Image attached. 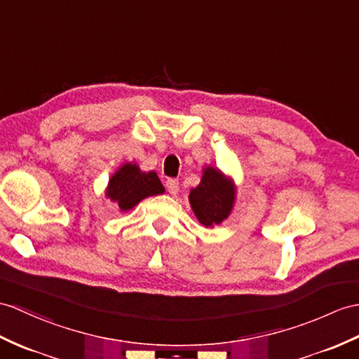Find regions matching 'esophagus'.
Segmentation results:
<instances>
[{"mask_svg": "<svg viewBox=\"0 0 359 359\" xmlns=\"http://www.w3.org/2000/svg\"><path fill=\"white\" fill-rule=\"evenodd\" d=\"M166 189L170 194H176L179 191V180L177 179H168L166 180Z\"/></svg>", "mask_w": 359, "mask_h": 359, "instance_id": "esophagus-1", "label": "esophagus"}]
</instances>
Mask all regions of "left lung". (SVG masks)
<instances>
[{"instance_id":"obj_1","label":"left lung","mask_w":359,"mask_h":359,"mask_svg":"<svg viewBox=\"0 0 359 359\" xmlns=\"http://www.w3.org/2000/svg\"><path fill=\"white\" fill-rule=\"evenodd\" d=\"M189 202L203 226L219 224L228 217L234 203V188L214 168H206L202 182L189 193Z\"/></svg>"}]
</instances>
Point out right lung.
Listing matches in <instances>:
<instances>
[{"label":"right lung","instance_id":"1","mask_svg":"<svg viewBox=\"0 0 359 359\" xmlns=\"http://www.w3.org/2000/svg\"><path fill=\"white\" fill-rule=\"evenodd\" d=\"M163 191L165 188L156 172H142L136 163H125L110 179L107 196L113 202H118L122 211H128L142 198L162 194Z\"/></svg>","mask_w":359,"mask_h":359}]
</instances>
